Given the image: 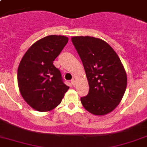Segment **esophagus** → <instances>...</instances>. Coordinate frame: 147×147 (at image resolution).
Segmentation results:
<instances>
[{
    "label": "esophagus",
    "mask_w": 147,
    "mask_h": 147,
    "mask_svg": "<svg viewBox=\"0 0 147 147\" xmlns=\"http://www.w3.org/2000/svg\"><path fill=\"white\" fill-rule=\"evenodd\" d=\"M76 78L75 77V76H74L73 78H72V79H71V84H72L73 86H75V85H76Z\"/></svg>",
    "instance_id": "esophagus-1"
}]
</instances>
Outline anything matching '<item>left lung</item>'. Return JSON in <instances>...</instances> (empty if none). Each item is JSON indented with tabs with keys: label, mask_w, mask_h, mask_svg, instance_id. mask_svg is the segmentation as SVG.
<instances>
[{
	"label": "left lung",
	"mask_w": 147,
	"mask_h": 147,
	"mask_svg": "<svg viewBox=\"0 0 147 147\" xmlns=\"http://www.w3.org/2000/svg\"><path fill=\"white\" fill-rule=\"evenodd\" d=\"M71 42L82 61L89 86L88 95L81 98L82 106L96 116L109 113L119 104L127 85L120 59L102 39L75 36Z\"/></svg>",
	"instance_id": "8db88e82"
}]
</instances>
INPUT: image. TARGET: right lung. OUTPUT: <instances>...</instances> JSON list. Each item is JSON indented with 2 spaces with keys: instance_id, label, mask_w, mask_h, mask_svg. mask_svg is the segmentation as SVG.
Returning <instances> with one entry per match:
<instances>
[{
  "instance_id": "add662e5",
  "label": "right lung",
  "mask_w": 147,
  "mask_h": 147,
  "mask_svg": "<svg viewBox=\"0 0 147 147\" xmlns=\"http://www.w3.org/2000/svg\"><path fill=\"white\" fill-rule=\"evenodd\" d=\"M68 41L69 38L62 35L45 37L29 48L19 64V90L25 102L35 110H52L69 90L60 71L53 65Z\"/></svg>"
}]
</instances>
